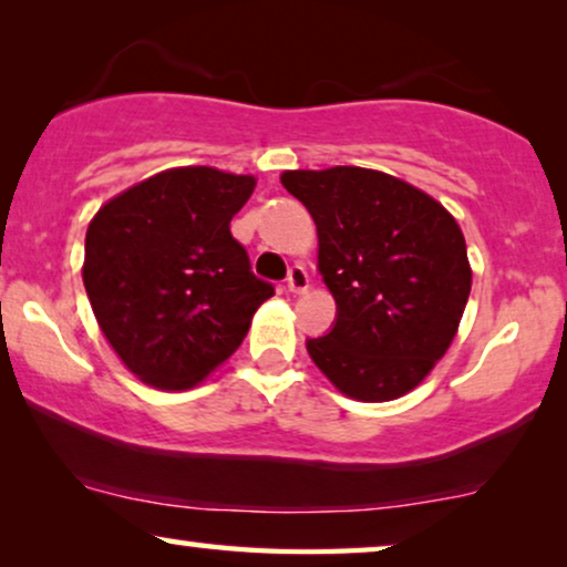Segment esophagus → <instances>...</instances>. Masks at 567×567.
Returning a JSON list of instances; mask_svg holds the SVG:
<instances>
[{
	"label": "esophagus",
	"mask_w": 567,
	"mask_h": 567,
	"mask_svg": "<svg viewBox=\"0 0 567 567\" xmlns=\"http://www.w3.org/2000/svg\"><path fill=\"white\" fill-rule=\"evenodd\" d=\"M286 286H289L291 293H307L309 291V276L301 266H293L289 270V278H286Z\"/></svg>",
	"instance_id": "34e87169"
}]
</instances>
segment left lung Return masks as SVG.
I'll list each match as a JSON object with an SVG mask.
<instances>
[{"label":"left lung","mask_w":567,"mask_h":567,"mask_svg":"<svg viewBox=\"0 0 567 567\" xmlns=\"http://www.w3.org/2000/svg\"><path fill=\"white\" fill-rule=\"evenodd\" d=\"M317 224V270L338 320L307 340L315 367L359 402H390L431 374L472 289L467 243L436 198L367 167L286 169Z\"/></svg>","instance_id":"obj_1"}]
</instances>
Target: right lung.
I'll return each instance as SVG.
<instances>
[{"label": "right lung", "mask_w": 567, "mask_h": 567, "mask_svg": "<svg viewBox=\"0 0 567 567\" xmlns=\"http://www.w3.org/2000/svg\"><path fill=\"white\" fill-rule=\"evenodd\" d=\"M255 183L216 167H169L92 216L84 289L105 340L144 384L190 390L204 382L274 297L229 231Z\"/></svg>", "instance_id": "1"}]
</instances>
